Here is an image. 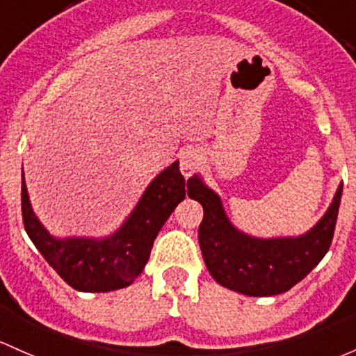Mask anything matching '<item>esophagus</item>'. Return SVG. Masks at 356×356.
Masks as SVG:
<instances>
[{"mask_svg":"<svg viewBox=\"0 0 356 356\" xmlns=\"http://www.w3.org/2000/svg\"><path fill=\"white\" fill-rule=\"evenodd\" d=\"M201 155L196 148H186L182 149L181 155H179V162H181V172L184 177H191L194 172L197 170V165H200Z\"/></svg>","mask_w":356,"mask_h":356,"instance_id":"esophagus-1","label":"esophagus"}]
</instances>
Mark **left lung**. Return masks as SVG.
<instances>
[{
	"label": "left lung",
	"mask_w": 356,
	"mask_h": 356,
	"mask_svg": "<svg viewBox=\"0 0 356 356\" xmlns=\"http://www.w3.org/2000/svg\"><path fill=\"white\" fill-rule=\"evenodd\" d=\"M343 184L316 227L298 237L257 238L237 230L227 218L220 196L201 177L188 181V194L203 207L200 247L216 283L249 297L285 293L321 263L334 235Z\"/></svg>",
	"instance_id": "obj_1"
}]
</instances>
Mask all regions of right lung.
I'll return each instance as SVG.
<instances>
[{
	"instance_id": "1",
	"label": "right lung",
	"mask_w": 356,
	"mask_h": 356,
	"mask_svg": "<svg viewBox=\"0 0 356 356\" xmlns=\"http://www.w3.org/2000/svg\"><path fill=\"white\" fill-rule=\"evenodd\" d=\"M186 197V179L174 162L160 172L122 227L106 238H56L30 207L22 179V216L30 241L44 259L78 291H111L131 285L148 263L153 241Z\"/></svg>"
}]
</instances>
